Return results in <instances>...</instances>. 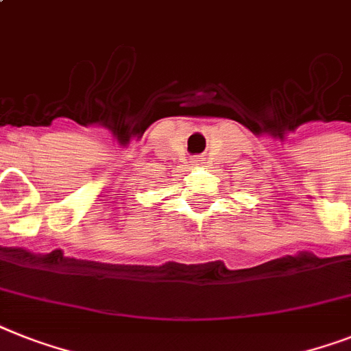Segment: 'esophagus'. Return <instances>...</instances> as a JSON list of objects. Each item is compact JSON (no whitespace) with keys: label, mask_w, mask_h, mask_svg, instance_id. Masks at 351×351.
<instances>
[{"label":"esophagus","mask_w":351,"mask_h":351,"mask_svg":"<svg viewBox=\"0 0 351 351\" xmlns=\"http://www.w3.org/2000/svg\"><path fill=\"white\" fill-rule=\"evenodd\" d=\"M195 162H196V164H202L204 160H200V158H195Z\"/></svg>","instance_id":"obj_1"}]
</instances>
